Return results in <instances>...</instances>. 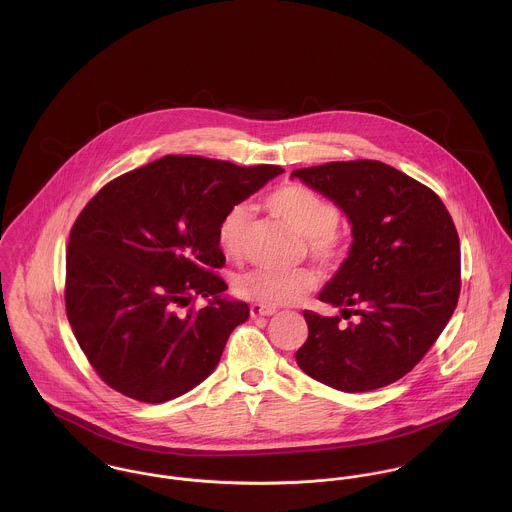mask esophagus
<instances>
[{"instance_id": "esophagus-1", "label": "esophagus", "mask_w": 512, "mask_h": 512, "mask_svg": "<svg viewBox=\"0 0 512 512\" xmlns=\"http://www.w3.org/2000/svg\"><path fill=\"white\" fill-rule=\"evenodd\" d=\"M276 311H278L276 307L262 305V303H252V305H250V315H252V317H270V315H274Z\"/></svg>"}]
</instances>
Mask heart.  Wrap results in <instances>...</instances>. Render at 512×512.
<instances>
[{
	"label": "heart",
	"instance_id": "1",
	"mask_svg": "<svg viewBox=\"0 0 512 512\" xmlns=\"http://www.w3.org/2000/svg\"><path fill=\"white\" fill-rule=\"evenodd\" d=\"M266 205L272 213L288 220L293 228L305 234L307 250L317 262L339 266L347 258L349 234L339 224V209L331 199L301 183H284L266 197ZM246 224V205H234L222 215L217 242L226 256L242 254ZM315 284L317 276L309 268H252L236 278L234 290L244 299L276 307L292 303L299 295L311 292Z\"/></svg>",
	"mask_w": 512,
	"mask_h": 512
}]
</instances>
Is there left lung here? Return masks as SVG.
I'll list each match as a JSON object with an SVG mask.
<instances>
[{
  "label": "left lung",
  "mask_w": 512,
  "mask_h": 512,
  "mask_svg": "<svg viewBox=\"0 0 512 512\" xmlns=\"http://www.w3.org/2000/svg\"><path fill=\"white\" fill-rule=\"evenodd\" d=\"M353 224V246L319 299L357 323L303 311L307 341L295 353L311 378L343 392L396 382L418 365L451 319L461 292V248L438 195L374 159L295 169Z\"/></svg>",
  "instance_id": "8db88e82"
}]
</instances>
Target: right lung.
Segmentation results:
<instances>
[{
  "mask_svg": "<svg viewBox=\"0 0 512 512\" xmlns=\"http://www.w3.org/2000/svg\"><path fill=\"white\" fill-rule=\"evenodd\" d=\"M284 169L165 155L106 183L74 220L65 305L74 337L116 392L159 404L219 365L244 301L215 274L222 215ZM209 296L195 310L192 301Z\"/></svg>",
  "mask_w": 512,
  "mask_h": 512,
  "instance_id": "right-lung-1",
  "label": "right lung"
}]
</instances>
